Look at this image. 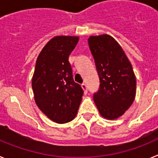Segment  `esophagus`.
<instances>
[{"label":"esophagus","instance_id":"1","mask_svg":"<svg viewBox=\"0 0 158 158\" xmlns=\"http://www.w3.org/2000/svg\"><path fill=\"white\" fill-rule=\"evenodd\" d=\"M81 88L83 89L84 92H85V93H87V86H86V85L85 83L81 84Z\"/></svg>","mask_w":158,"mask_h":158}]
</instances>
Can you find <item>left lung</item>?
<instances>
[{"instance_id": "obj_1", "label": "left lung", "mask_w": 158, "mask_h": 158, "mask_svg": "<svg viewBox=\"0 0 158 158\" xmlns=\"http://www.w3.org/2000/svg\"><path fill=\"white\" fill-rule=\"evenodd\" d=\"M89 45L100 78V88L93 100L102 116L115 119L123 115L135 100L136 78L132 65L111 35L90 36Z\"/></svg>"}]
</instances>
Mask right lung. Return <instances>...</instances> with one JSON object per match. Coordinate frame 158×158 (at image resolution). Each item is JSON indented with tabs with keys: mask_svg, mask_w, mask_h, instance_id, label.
I'll return each instance as SVG.
<instances>
[{
	"mask_svg": "<svg viewBox=\"0 0 158 158\" xmlns=\"http://www.w3.org/2000/svg\"><path fill=\"white\" fill-rule=\"evenodd\" d=\"M77 36H55L43 48L32 77L35 103L50 119L58 123L76 116L84 91L73 77L69 56L78 43Z\"/></svg>",
	"mask_w": 158,
	"mask_h": 158,
	"instance_id": "1",
	"label": "right lung"
}]
</instances>
